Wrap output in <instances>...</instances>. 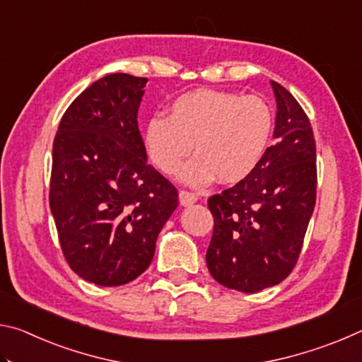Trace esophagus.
Segmentation results:
<instances>
[{"instance_id":"1","label":"esophagus","mask_w":362,"mask_h":362,"mask_svg":"<svg viewBox=\"0 0 362 362\" xmlns=\"http://www.w3.org/2000/svg\"><path fill=\"white\" fill-rule=\"evenodd\" d=\"M179 201H180V204L183 207H188V206H192V204L196 203V201H198V196L189 193V192H180L179 193Z\"/></svg>"}]
</instances>
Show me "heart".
<instances>
[{
  "label": "heart",
  "mask_w": 362,
  "mask_h": 362,
  "mask_svg": "<svg viewBox=\"0 0 362 362\" xmlns=\"http://www.w3.org/2000/svg\"><path fill=\"white\" fill-rule=\"evenodd\" d=\"M273 131L268 103L255 95L196 89L170 103L169 116L155 115L144 126L148 158L164 174L180 166L189 151L198 153L177 177L192 187L214 179L236 183L252 173Z\"/></svg>",
  "instance_id": "b5f03b06"
}]
</instances>
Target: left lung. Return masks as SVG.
Wrapping results in <instances>:
<instances>
[{
    "mask_svg": "<svg viewBox=\"0 0 362 362\" xmlns=\"http://www.w3.org/2000/svg\"><path fill=\"white\" fill-rule=\"evenodd\" d=\"M273 145L235 187L207 206L214 233L206 263L228 289L254 293L289 276L316 203V145L303 108L276 81Z\"/></svg>",
    "mask_w": 362,
    "mask_h": 362,
    "instance_id": "left-lung-1",
    "label": "left lung"
}]
</instances>
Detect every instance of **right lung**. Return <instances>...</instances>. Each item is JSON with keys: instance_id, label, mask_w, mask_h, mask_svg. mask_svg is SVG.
Instances as JSON below:
<instances>
[{"instance_id": "obj_1", "label": "right lung", "mask_w": 362, "mask_h": 362, "mask_svg": "<svg viewBox=\"0 0 362 362\" xmlns=\"http://www.w3.org/2000/svg\"><path fill=\"white\" fill-rule=\"evenodd\" d=\"M148 79L112 73L66 108L52 146L49 206L78 276L122 286L150 267L179 193L146 161L137 113Z\"/></svg>"}]
</instances>
